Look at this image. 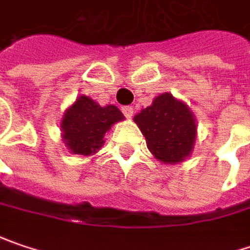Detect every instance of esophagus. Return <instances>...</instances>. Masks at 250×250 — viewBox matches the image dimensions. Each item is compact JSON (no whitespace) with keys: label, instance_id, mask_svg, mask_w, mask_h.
Returning a JSON list of instances; mask_svg holds the SVG:
<instances>
[{"label":"esophagus","instance_id":"obj_1","mask_svg":"<svg viewBox=\"0 0 250 250\" xmlns=\"http://www.w3.org/2000/svg\"><path fill=\"white\" fill-rule=\"evenodd\" d=\"M122 112L126 118H132L133 117V108L132 106H122Z\"/></svg>","mask_w":250,"mask_h":250}]
</instances>
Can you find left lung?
I'll return each mask as SVG.
<instances>
[{
  "label": "left lung",
  "instance_id": "left-lung-1",
  "mask_svg": "<svg viewBox=\"0 0 250 250\" xmlns=\"http://www.w3.org/2000/svg\"><path fill=\"white\" fill-rule=\"evenodd\" d=\"M133 121L144 133L150 153L163 165L181 163L193 153L197 119L190 106L170 93L159 94Z\"/></svg>",
  "mask_w": 250,
  "mask_h": 250
}]
</instances>
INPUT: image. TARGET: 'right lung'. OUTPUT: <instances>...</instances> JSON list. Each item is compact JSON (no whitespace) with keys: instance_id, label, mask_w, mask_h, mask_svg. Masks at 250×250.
Wrapping results in <instances>:
<instances>
[{"instance_id":"obj_1","label":"right lung","mask_w":250,"mask_h":250,"mask_svg":"<svg viewBox=\"0 0 250 250\" xmlns=\"http://www.w3.org/2000/svg\"><path fill=\"white\" fill-rule=\"evenodd\" d=\"M125 117L115 105L101 106L88 95H79L60 121L62 141L70 153L93 156L105 144V132Z\"/></svg>"}]
</instances>
